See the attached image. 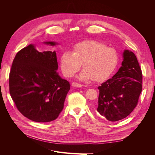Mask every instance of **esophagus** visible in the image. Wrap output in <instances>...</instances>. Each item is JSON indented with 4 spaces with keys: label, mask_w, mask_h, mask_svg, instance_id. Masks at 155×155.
I'll return each instance as SVG.
<instances>
[{
    "label": "esophagus",
    "mask_w": 155,
    "mask_h": 155,
    "mask_svg": "<svg viewBox=\"0 0 155 155\" xmlns=\"http://www.w3.org/2000/svg\"><path fill=\"white\" fill-rule=\"evenodd\" d=\"M72 86L74 87H82L83 85H81V84H79L76 82H74L72 83Z\"/></svg>",
    "instance_id": "1"
}]
</instances>
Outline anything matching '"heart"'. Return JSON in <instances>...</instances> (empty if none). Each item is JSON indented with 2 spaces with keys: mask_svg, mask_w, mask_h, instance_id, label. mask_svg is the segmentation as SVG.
<instances>
[{
  "mask_svg": "<svg viewBox=\"0 0 155 155\" xmlns=\"http://www.w3.org/2000/svg\"><path fill=\"white\" fill-rule=\"evenodd\" d=\"M118 62L116 50L100 42L85 41L76 44L73 52L65 51L61 55V68L64 76L71 77L83 65V70L78 76L81 81L93 78L102 81L109 76Z\"/></svg>",
  "mask_w": 155,
  "mask_h": 155,
  "instance_id": "b5f03b06",
  "label": "heart"
}]
</instances>
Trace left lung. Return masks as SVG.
I'll list each match as a JSON object with an SVG mask.
<instances>
[{
    "mask_svg": "<svg viewBox=\"0 0 155 155\" xmlns=\"http://www.w3.org/2000/svg\"><path fill=\"white\" fill-rule=\"evenodd\" d=\"M123 58L118 71L97 88V110L110 121L128 116L137 105L142 89V73L136 55L125 50Z\"/></svg>",
    "mask_w": 155,
    "mask_h": 155,
    "instance_id": "obj_1",
    "label": "left lung"
}]
</instances>
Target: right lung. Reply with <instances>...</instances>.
<instances>
[{
	"label": "right lung",
	"mask_w": 155,
	"mask_h": 155,
	"mask_svg": "<svg viewBox=\"0 0 155 155\" xmlns=\"http://www.w3.org/2000/svg\"><path fill=\"white\" fill-rule=\"evenodd\" d=\"M50 46L54 41L44 42ZM55 51L40 52L29 45L16 54L9 77L10 93L21 113L35 122H49L58 118L70 88L61 78Z\"/></svg>",
	"instance_id": "right-lung-1"
}]
</instances>
